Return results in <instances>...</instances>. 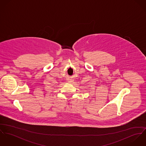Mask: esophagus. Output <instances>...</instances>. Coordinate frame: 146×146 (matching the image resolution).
<instances>
[{"mask_svg":"<svg viewBox=\"0 0 146 146\" xmlns=\"http://www.w3.org/2000/svg\"><path fill=\"white\" fill-rule=\"evenodd\" d=\"M73 82L72 80H71V79H70V80H69V82Z\"/></svg>","mask_w":146,"mask_h":146,"instance_id":"1","label":"esophagus"}]
</instances>
